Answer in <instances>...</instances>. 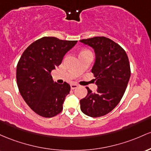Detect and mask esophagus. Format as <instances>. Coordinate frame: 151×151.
Here are the masks:
<instances>
[{"label":"esophagus","instance_id":"esophagus-1","mask_svg":"<svg viewBox=\"0 0 151 151\" xmlns=\"http://www.w3.org/2000/svg\"><path fill=\"white\" fill-rule=\"evenodd\" d=\"M78 87V86L77 84H71L70 85V88L72 90H74L76 88H77Z\"/></svg>","mask_w":151,"mask_h":151}]
</instances>
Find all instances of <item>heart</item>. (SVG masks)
<instances>
[{
  "label": "heart",
  "instance_id": "b5f03b06",
  "mask_svg": "<svg viewBox=\"0 0 151 151\" xmlns=\"http://www.w3.org/2000/svg\"><path fill=\"white\" fill-rule=\"evenodd\" d=\"M86 52H90L89 50H83L82 52H81V53H86Z\"/></svg>",
  "mask_w": 151,
  "mask_h": 151
}]
</instances>
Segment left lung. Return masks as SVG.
Masks as SVG:
<instances>
[{
  "instance_id": "8db88e82",
  "label": "left lung",
  "mask_w": 151,
  "mask_h": 151,
  "mask_svg": "<svg viewBox=\"0 0 151 151\" xmlns=\"http://www.w3.org/2000/svg\"><path fill=\"white\" fill-rule=\"evenodd\" d=\"M80 41L93 48L96 60L91 72L98 86L96 93L86 87L88 94L80 101L81 109L93 118L105 116L119 103L126 91L130 77L128 55L118 43L106 37Z\"/></svg>"
}]
</instances>
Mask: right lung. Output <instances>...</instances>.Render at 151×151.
Returning a JSON list of instances; mask_svg holds the SVG:
<instances>
[{"label": "right lung", "mask_w": 151, "mask_h": 151, "mask_svg": "<svg viewBox=\"0 0 151 151\" xmlns=\"http://www.w3.org/2000/svg\"><path fill=\"white\" fill-rule=\"evenodd\" d=\"M77 42L43 37L22 54L17 65V84L25 103L39 116L51 118L62 111L70 86L65 82H54L50 73L60 65L65 53Z\"/></svg>", "instance_id": "1"}]
</instances>
